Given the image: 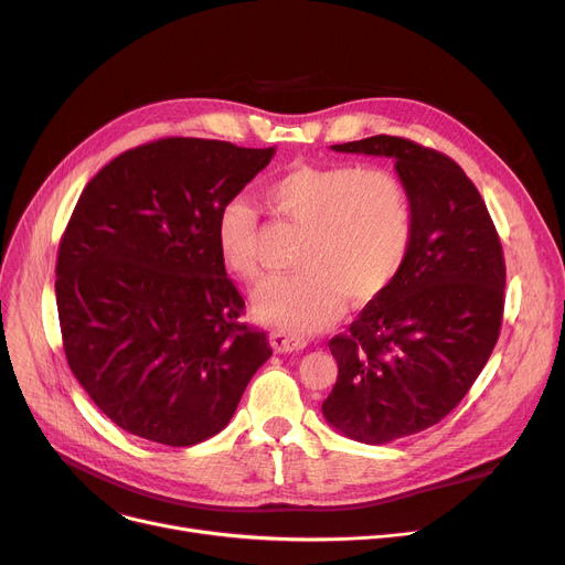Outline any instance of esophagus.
Listing matches in <instances>:
<instances>
[{"mask_svg":"<svg viewBox=\"0 0 565 565\" xmlns=\"http://www.w3.org/2000/svg\"><path fill=\"white\" fill-rule=\"evenodd\" d=\"M270 343L277 352H295V350H302L307 345V341L302 337L286 332V330L270 332Z\"/></svg>","mask_w":565,"mask_h":565,"instance_id":"1","label":"esophagus"}]
</instances>
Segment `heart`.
Wrapping results in <instances>:
<instances>
[{
  "instance_id": "1",
  "label": "heart",
  "mask_w": 565,
  "mask_h": 565,
  "mask_svg": "<svg viewBox=\"0 0 565 565\" xmlns=\"http://www.w3.org/2000/svg\"><path fill=\"white\" fill-rule=\"evenodd\" d=\"M275 211L305 228L295 252L300 270L265 279L254 311L288 332H316L339 318L345 292L371 300L405 263L412 241L407 190L396 175L360 164L295 162L265 188ZM217 247L228 270L258 277V211L249 196H231L217 215Z\"/></svg>"
}]
</instances>
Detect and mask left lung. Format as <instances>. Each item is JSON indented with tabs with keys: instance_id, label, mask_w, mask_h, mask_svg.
I'll list each match as a JSON object with an SVG mask.
<instances>
[{
	"instance_id": "1",
	"label": "left lung",
	"mask_w": 565,
	"mask_h": 565,
	"mask_svg": "<svg viewBox=\"0 0 565 565\" xmlns=\"http://www.w3.org/2000/svg\"><path fill=\"white\" fill-rule=\"evenodd\" d=\"M332 148L394 158L409 199L405 263L330 341L339 377L322 403L345 437L387 444L439 424L483 371L501 330L507 263L486 201L449 156L392 135Z\"/></svg>"
}]
</instances>
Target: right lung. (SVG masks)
Wrapping results in <instances>:
<instances>
[{"instance_id": "add662e5", "label": "right lung", "mask_w": 565, "mask_h": 565, "mask_svg": "<svg viewBox=\"0 0 565 565\" xmlns=\"http://www.w3.org/2000/svg\"><path fill=\"white\" fill-rule=\"evenodd\" d=\"M273 156L164 137L114 158L79 194L56 256L64 352L130 435L167 447L217 435L270 360L267 334L241 322L215 224Z\"/></svg>"}]
</instances>
